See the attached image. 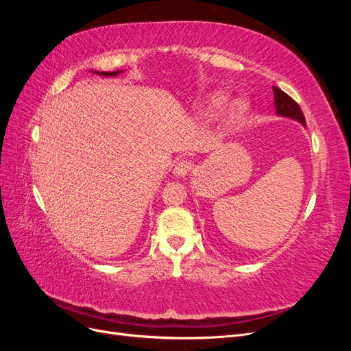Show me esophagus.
Here are the masks:
<instances>
[{"instance_id": "obj_1", "label": "esophagus", "mask_w": 351, "mask_h": 351, "mask_svg": "<svg viewBox=\"0 0 351 351\" xmlns=\"http://www.w3.org/2000/svg\"><path fill=\"white\" fill-rule=\"evenodd\" d=\"M193 167L195 164L192 161H189V159H180V161H177L174 165V174L177 177H184L190 173V169Z\"/></svg>"}]
</instances>
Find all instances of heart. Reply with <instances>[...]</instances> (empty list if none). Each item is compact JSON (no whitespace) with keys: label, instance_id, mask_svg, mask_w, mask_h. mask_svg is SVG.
<instances>
[{"label":"heart","instance_id":"1","mask_svg":"<svg viewBox=\"0 0 351 351\" xmlns=\"http://www.w3.org/2000/svg\"><path fill=\"white\" fill-rule=\"evenodd\" d=\"M224 104H226V97H222V95H215V97H212L209 99L208 111L209 112H215ZM243 111H244V104L243 102H236L234 105H232V108H231V117H239L240 114H243Z\"/></svg>","mask_w":351,"mask_h":351}]
</instances>
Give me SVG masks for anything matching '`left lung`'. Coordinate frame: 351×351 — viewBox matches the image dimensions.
<instances>
[{
    "mask_svg": "<svg viewBox=\"0 0 351 351\" xmlns=\"http://www.w3.org/2000/svg\"><path fill=\"white\" fill-rule=\"evenodd\" d=\"M274 89V101H275V111L280 115L290 117L297 121H300L303 125H306V119L303 115V111L300 110L299 104H297L291 97H289L285 92L278 89L277 86H272Z\"/></svg>",
    "mask_w": 351,
    "mask_h": 351,
    "instance_id": "obj_1",
    "label": "left lung"
}]
</instances>
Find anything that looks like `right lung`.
I'll return each mask as SVG.
<instances>
[{
	"mask_svg": "<svg viewBox=\"0 0 351 351\" xmlns=\"http://www.w3.org/2000/svg\"><path fill=\"white\" fill-rule=\"evenodd\" d=\"M120 71H101L99 74H102V76H117Z\"/></svg>",
	"mask_w": 351,
	"mask_h": 351,
	"instance_id": "add662e5",
	"label": "right lung"
}]
</instances>
